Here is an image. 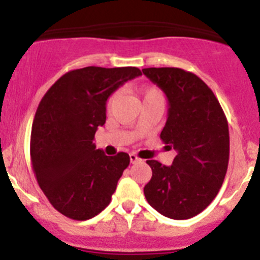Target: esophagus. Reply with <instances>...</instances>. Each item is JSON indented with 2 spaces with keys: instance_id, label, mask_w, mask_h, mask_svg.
Here are the masks:
<instances>
[{
  "instance_id": "obj_1",
  "label": "esophagus",
  "mask_w": 260,
  "mask_h": 260,
  "mask_svg": "<svg viewBox=\"0 0 260 260\" xmlns=\"http://www.w3.org/2000/svg\"><path fill=\"white\" fill-rule=\"evenodd\" d=\"M139 161H142L141 158L138 157L137 155H134V153H130V162H132V164H135V162H139Z\"/></svg>"
}]
</instances>
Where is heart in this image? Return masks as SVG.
<instances>
[{"label": "heart", "instance_id": "obj_1", "mask_svg": "<svg viewBox=\"0 0 260 260\" xmlns=\"http://www.w3.org/2000/svg\"><path fill=\"white\" fill-rule=\"evenodd\" d=\"M116 98L117 95L110 96L109 102H108V108L112 107V104L114 103ZM151 99H161L162 100V93L160 92V89L155 88V87H148V88H144L143 91H142V100H143V102H146V100H151Z\"/></svg>", "mask_w": 260, "mask_h": 260}]
</instances>
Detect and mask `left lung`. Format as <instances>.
<instances>
[{
    "instance_id": "1",
    "label": "left lung",
    "mask_w": 260,
    "mask_h": 260,
    "mask_svg": "<svg viewBox=\"0 0 260 260\" xmlns=\"http://www.w3.org/2000/svg\"><path fill=\"white\" fill-rule=\"evenodd\" d=\"M143 74L168 99V118L160 138L177 155L171 167L148 160L147 202L169 219L201 213L215 199L229 161L228 121L210 87L190 71L148 68Z\"/></svg>"
}]
</instances>
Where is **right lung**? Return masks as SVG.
<instances>
[{"label": "right lung", "mask_w": 260, "mask_h": 260, "mask_svg": "<svg viewBox=\"0 0 260 260\" xmlns=\"http://www.w3.org/2000/svg\"><path fill=\"white\" fill-rule=\"evenodd\" d=\"M139 75L132 66L77 69L41 99L32 123V168L48 201L66 217L88 220L110 203L130 157L104 155L93 138L107 119L108 98Z\"/></svg>", "instance_id": "1"}]
</instances>
